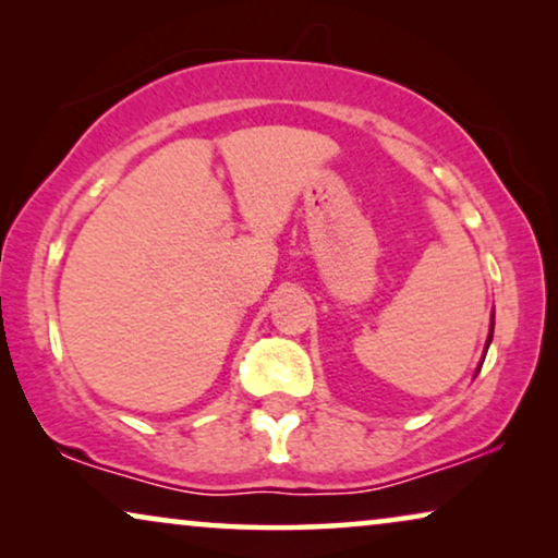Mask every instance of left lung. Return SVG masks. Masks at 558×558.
<instances>
[{"instance_id":"1","label":"left lung","mask_w":558,"mask_h":558,"mask_svg":"<svg viewBox=\"0 0 558 558\" xmlns=\"http://www.w3.org/2000/svg\"><path fill=\"white\" fill-rule=\"evenodd\" d=\"M493 327H495V315H493V319H490V335H487V342H485V353H487V348H490V342H493ZM483 361H485V355H483ZM480 368H483V363L477 365V373H480Z\"/></svg>"}]
</instances>
